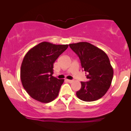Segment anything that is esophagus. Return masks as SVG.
Instances as JSON below:
<instances>
[{
	"label": "esophagus",
	"instance_id": "obj_1",
	"mask_svg": "<svg viewBox=\"0 0 131 131\" xmlns=\"http://www.w3.org/2000/svg\"><path fill=\"white\" fill-rule=\"evenodd\" d=\"M67 81L69 82V83H72V82H73V80H69V79H67Z\"/></svg>",
	"mask_w": 131,
	"mask_h": 131
}]
</instances>
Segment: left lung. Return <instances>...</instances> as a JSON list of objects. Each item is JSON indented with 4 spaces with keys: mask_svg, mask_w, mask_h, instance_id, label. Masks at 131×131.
Returning a JSON list of instances; mask_svg holds the SVG:
<instances>
[{
    "mask_svg": "<svg viewBox=\"0 0 131 131\" xmlns=\"http://www.w3.org/2000/svg\"><path fill=\"white\" fill-rule=\"evenodd\" d=\"M78 55L88 81L81 82L76 95L84 101H94L104 95L112 83L113 69L107 55L103 50L88 42L70 44Z\"/></svg>",
    "mask_w": 131,
    "mask_h": 131,
    "instance_id": "obj_1",
    "label": "left lung"
}]
</instances>
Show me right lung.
Segmentation results:
<instances>
[{"mask_svg": "<svg viewBox=\"0 0 131 131\" xmlns=\"http://www.w3.org/2000/svg\"><path fill=\"white\" fill-rule=\"evenodd\" d=\"M68 46L41 42L25 55L21 64V80L26 92L33 99L48 103L58 95L64 80L52 76L53 64Z\"/></svg>", "mask_w": 131, "mask_h": 131, "instance_id": "add662e5", "label": "right lung"}]
</instances>
